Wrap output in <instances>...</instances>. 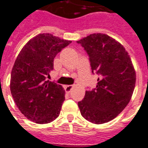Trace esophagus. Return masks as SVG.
<instances>
[{
    "label": "esophagus",
    "instance_id": "34e87169",
    "mask_svg": "<svg viewBox=\"0 0 148 148\" xmlns=\"http://www.w3.org/2000/svg\"><path fill=\"white\" fill-rule=\"evenodd\" d=\"M73 88H74V85H66V86L64 87V89H65V92H67V93H69V92L71 91Z\"/></svg>",
    "mask_w": 148,
    "mask_h": 148
}]
</instances>
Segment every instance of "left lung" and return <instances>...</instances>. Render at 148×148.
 <instances>
[{"label": "left lung", "instance_id": "8db88e82", "mask_svg": "<svg viewBox=\"0 0 148 148\" xmlns=\"http://www.w3.org/2000/svg\"><path fill=\"white\" fill-rule=\"evenodd\" d=\"M89 56L92 73L99 75L96 88L78 101L82 116L102 124L118 116L131 99L136 72L123 46L106 34L94 33L77 41Z\"/></svg>", "mask_w": 148, "mask_h": 148}]
</instances>
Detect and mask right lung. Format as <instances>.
<instances>
[{
    "mask_svg": "<svg viewBox=\"0 0 148 148\" xmlns=\"http://www.w3.org/2000/svg\"><path fill=\"white\" fill-rule=\"evenodd\" d=\"M71 41L52 34L30 39L17 56L11 74L10 89L17 107L27 119L39 124L59 116L65 99L64 88L49 82L56 54Z\"/></svg>",
    "mask_w": 148,
    "mask_h": 148,
    "instance_id": "add662e5",
    "label": "right lung"
}]
</instances>
